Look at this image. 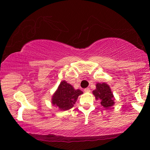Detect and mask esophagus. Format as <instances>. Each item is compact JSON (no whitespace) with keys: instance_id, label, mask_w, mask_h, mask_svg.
Wrapping results in <instances>:
<instances>
[{"instance_id":"esophagus-1","label":"esophagus","mask_w":150,"mask_h":150,"mask_svg":"<svg viewBox=\"0 0 150 150\" xmlns=\"http://www.w3.org/2000/svg\"><path fill=\"white\" fill-rule=\"evenodd\" d=\"M84 91L86 92V93H89V92H90V89L89 88H85V89H84Z\"/></svg>"}]
</instances>
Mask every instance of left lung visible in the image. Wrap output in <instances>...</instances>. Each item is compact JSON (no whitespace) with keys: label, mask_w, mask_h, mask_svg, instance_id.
<instances>
[{"label":"left lung","mask_w":150,"mask_h":150,"mask_svg":"<svg viewBox=\"0 0 150 150\" xmlns=\"http://www.w3.org/2000/svg\"><path fill=\"white\" fill-rule=\"evenodd\" d=\"M96 100H100L101 105L104 108H109L115 104L114 96L108 85L103 83L96 84V89L93 91Z\"/></svg>","instance_id":"8db88e82"}]
</instances>
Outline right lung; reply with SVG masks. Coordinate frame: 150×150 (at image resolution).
<instances>
[{
  "label": "right lung",
  "instance_id": "1",
  "mask_svg": "<svg viewBox=\"0 0 150 150\" xmlns=\"http://www.w3.org/2000/svg\"><path fill=\"white\" fill-rule=\"evenodd\" d=\"M83 92L80 89H74L72 86L63 81L52 97V104L61 110L71 108L76 102L78 97Z\"/></svg>",
  "mask_w": 150,
  "mask_h": 150
}]
</instances>
